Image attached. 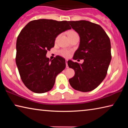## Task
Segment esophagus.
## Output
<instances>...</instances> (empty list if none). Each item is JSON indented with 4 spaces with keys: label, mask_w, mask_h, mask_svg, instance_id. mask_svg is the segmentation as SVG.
<instances>
[{
    "label": "esophagus",
    "mask_w": 128,
    "mask_h": 128,
    "mask_svg": "<svg viewBox=\"0 0 128 128\" xmlns=\"http://www.w3.org/2000/svg\"><path fill=\"white\" fill-rule=\"evenodd\" d=\"M66 68H68V60H66Z\"/></svg>",
    "instance_id": "34e87169"
}]
</instances>
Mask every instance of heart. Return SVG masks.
Masks as SVG:
<instances>
[{"label": "heart", "instance_id": "obj_1", "mask_svg": "<svg viewBox=\"0 0 128 128\" xmlns=\"http://www.w3.org/2000/svg\"><path fill=\"white\" fill-rule=\"evenodd\" d=\"M77 34V33L76 32L73 31V30H70V31H69L68 32V37H70V36H73L74 35H76ZM59 36H58L57 38H56V40H58V38ZM60 53H61V55L64 56V57H66V58H68L69 57V56H70V52L68 51H66V50H62L60 52Z\"/></svg>", "mask_w": 128, "mask_h": 128}]
</instances>
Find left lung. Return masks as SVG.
<instances>
[{
    "instance_id": "left-lung-1",
    "label": "left lung",
    "mask_w": 128,
    "mask_h": 128,
    "mask_svg": "<svg viewBox=\"0 0 128 128\" xmlns=\"http://www.w3.org/2000/svg\"><path fill=\"white\" fill-rule=\"evenodd\" d=\"M79 34L80 45L73 59H84L82 64L68 60L75 74L69 80L74 89L82 92L92 91L105 78L111 60V42L100 25L85 20L69 21Z\"/></svg>"
}]
</instances>
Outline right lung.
Masks as SVG:
<instances>
[{
	"label": "right lung",
	"mask_w": 128,
	"mask_h": 128,
	"mask_svg": "<svg viewBox=\"0 0 128 128\" xmlns=\"http://www.w3.org/2000/svg\"><path fill=\"white\" fill-rule=\"evenodd\" d=\"M71 28L68 21L40 19L29 22L17 39L16 62L23 83L36 93L52 88L57 75L66 66V60L56 56L46 57L54 47L56 38Z\"/></svg>",
	"instance_id": "add662e5"
}]
</instances>
